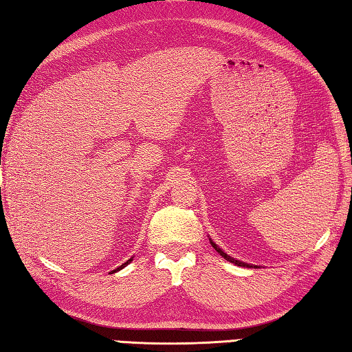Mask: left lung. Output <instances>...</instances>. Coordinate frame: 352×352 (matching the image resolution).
<instances>
[{
	"mask_svg": "<svg viewBox=\"0 0 352 352\" xmlns=\"http://www.w3.org/2000/svg\"><path fill=\"white\" fill-rule=\"evenodd\" d=\"M210 243H211V247H213V248L217 251V253L221 254V256L225 258V261H228V262H231V263H234V265H237V267H251V265L245 263V262H241V261H236L234 257H231V256H228L227 253H223V251H222L221 248H219L217 245H216L213 241H211V239H210Z\"/></svg>",
	"mask_w": 352,
	"mask_h": 352,
	"instance_id": "1",
	"label": "left lung"
}]
</instances>
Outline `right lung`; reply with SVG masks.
<instances>
[{
  "label": "right lung",
  "instance_id": "right-lung-1",
  "mask_svg": "<svg viewBox=\"0 0 352 352\" xmlns=\"http://www.w3.org/2000/svg\"><path fill=\"white\" fill-rule=\"evenodd\" d=\"M131 261H133V257H131V258H129V261H127V262H125V263H122V265H121V267H118L116 270H113V273H116V271H119V270H122V268L125 267V265H129V263H130Z\"/></svg>",
  "mask_w": 352,
  "mask_h": 352
}]
</instances>
